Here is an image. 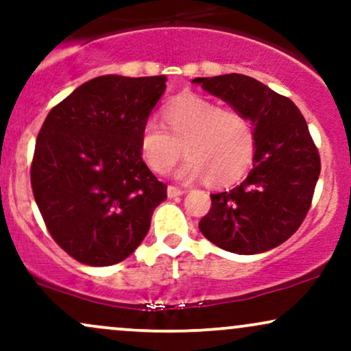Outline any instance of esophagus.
<instances>
[{
  "label": "esophagus",
  "mask_w": 351,
  "mask_h": 351,
  "mask_svg": "<svg viewBox=\"0 0 351 351\" xmlns=\"http://www.w3.org/2000/svg\"><path fill=\"white\" fill-rule=\"evenodd\" d=\"M183 193H184V189H181L178 186H168V189H167L168 198H176V196H181Z\"/></svg>",
  "instance_id": "obj_1"
}]
</instances>
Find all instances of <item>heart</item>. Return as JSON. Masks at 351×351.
<instances>
[{"label": "heart", "instance_id": "b5f03b06", "mask_svg": "<svg viewBox=\"0 0 351 351\" xmlns=\"http://www.w3.org/2000/svg\"><path fill=\"white\" fill-rule=\"evenodd\" d=\"M167 130L147 120L140 132V152L153 173L165 175L178 162L176 178H204L211 186H226L247 171L254 155V132L247 117L236 108H219L199 95H181L163 110Z\"/></svg>", "mask_w": 351, "mask_h": 351}]
</instances>
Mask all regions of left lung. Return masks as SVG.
Returning a JSON list of instances; mask_svg holds the SVG:
<instances>
[{
    "mask_svg": "<svg viewBox=\"0 0 351 351\" xmlns=\"http://www.w3.org/2000/svg\"><path fill=\"white\" fill-rule=\"evenodd\" d=\"M254 125L252 170L229 191L211 195L199 231L224 251L259 254L291 237L307 216L320 155L307 122L291 99L243 74L196 77Z\"/></svg>",
    "mask_w": 351,
    "mask_h": 351,
    "instance_id": "8db88e82",
    "label": "left lung"
}]
</instances>
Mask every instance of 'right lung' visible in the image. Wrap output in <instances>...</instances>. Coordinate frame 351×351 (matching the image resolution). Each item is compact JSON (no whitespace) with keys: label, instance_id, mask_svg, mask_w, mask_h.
<instances>
[{"label":"right lung","instance_id":"right-lung-1","mask_svg":"<svg viewBox=\"0 0 351 351\" xmlns=\"http://www.w3.org/2000/svg\"><path fill=\"white\" fill-rule=\"evenodd\" d=\"M165 82V75H100L44 120L31 186L52 239L79 263L102 267L127 259L167 199V184L140 152V132Z\"/></svg>","mask_w":351,"mask_h":351}]
</instances>
